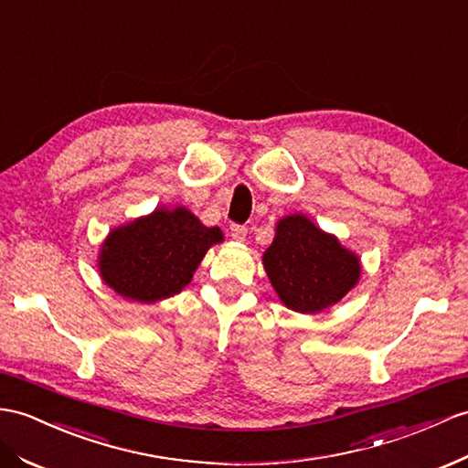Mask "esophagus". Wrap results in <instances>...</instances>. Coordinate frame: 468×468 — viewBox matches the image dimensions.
<instances>
[{
  "instance_id": "obj_1",
  "label": "esophagus",
  "mask_w": 468,
  "mask_h": 468,
  "mask_svg": "<svg viewBox=\"0 0 468 468\" xmlns=\"http://www.w3.org/2000/svg\"><path fill=\"white\" fill-rule=\"evenodd\" d=\"M230 234H232V238L234 240H246V236H248V228L244 226V224H232L230 226Z\"/></svg>"
}]
</instances>
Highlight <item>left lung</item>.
I'll return each mask as SVG.
<instances>
[{
	"instance_id": "obj_1",
	"label": "left lung",
	"mask_w": 468,
	"mask_h": 468,
	"mask_svg": "<svg viewBox=\"0 0 468 468\" xmlns=\"http://www.w3.org/2000/svg\"><path fill=\"white\" fill-rule=\"evenodd\" d=\"M264 268L280 300L302 314L337 303L361 271L356 256L302 214L280 220Z\"/></svg>"
}]
</instances>
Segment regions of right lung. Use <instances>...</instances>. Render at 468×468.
Segmentation results:
<instances>
[{"label": "right lung", "instance_id": "1", "mask_svg": "<svg viewBox=\"0 0 468 468\" xmlns=\"http://www.w3.org/2000/svg\"><path fill=\"white\" fill-rule=\"evenodd\" d=\"M216 242H222L220 228L204 226L186 208L154 210L111 232L101 250V276L129 300H165L186 288Z\"/></svg>", "mask_w": 468, "mask_h": 468}]
</instances>
